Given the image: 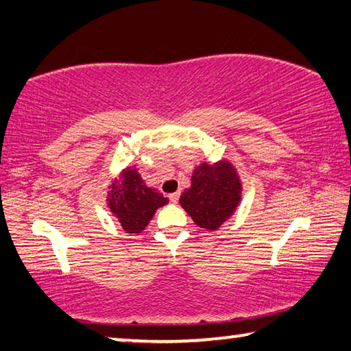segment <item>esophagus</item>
<instances>
[{
    "mask_svg": "<svg viewBox=\"0 0 351 351\" xmlns=\"http://www.w3.org/2000/svg\"><path fill=\"white\" fill-rule=\"evenodd\" d=\"M169 198H170V201H171V203H173V204H176L178 203V199H180V193H170L169 195Z\"/></svg>",
    "mask_w": 351,
    "mask_h": 351,
    "instance_id": "esophagus-1",
    "label": "esophagus"
}]
</instances>
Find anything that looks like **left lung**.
Returning a JSON list of instances; mask_svg holds the SVG:
<instances>
[{
    "instance_id": "left-lung-1",
    "label": "left lung",
    "mask_w": 351,
    "mask_h": 351,
    "mask_svg": "<svg viewBox=\"0 0 351 351\" xmlns=\"http://www.w3.org/2000/svg\"><path fill=\"white\" fill-rule=\"evenodd\" d=\"M243 195V184L229 159L193 169L192 182L180 198V204L193 223L206 230H218L234 215Z\"/></svg>"
}]
</instances>
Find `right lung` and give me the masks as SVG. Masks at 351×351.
Here are the masks:
<instances>
[{
  "mask_svg": "<svg viewBox=\"0 0 351 351\" xmlns=\"http://www.w3.org/2000/svg\"><path fill=\"white\" fill-rule=\"evenodd\" d=\"M169 203L158 189L148 187L141 173L133 167H125L111 178L106 190V206L112 217L121 223L127 234H141L154 213Z\"/></svg>",
  "mask_w": 351,
  "mask_h": 351,
  "instance_id": "add662e5",
  "label": "right lung"
}]
</instances>
